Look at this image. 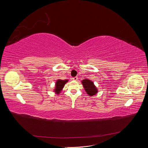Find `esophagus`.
<instances>
[{
	"instance_id": "obj_1",
	"label": "esophagus",
	"mask_w": 148,
	"mask_h": 148,
	"mask_svg": "<svg viewBox=\"0 0 148 148\" xmlns=\"http://www.w3.org/2000/svg\"><path fill=\"white\" fill-rule=\"evenodd\" d=\"M72 79H73L74 81H77V80L78 79V77H73V78H72Z\"/></svg>"
}]
</instances>
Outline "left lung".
Returning a JSON list of instances; mask_svg holds the SVG:
<instances>
[{
  "mask_svg": "<svg viewBox=\"0 0 148 148\" xmlns=\"http://www.w3.org/2000/svg\"><path fill=\"white\" fill-rule=\"evenodd\" d=\"M82 83L85 91L89 96H93L97 95V93L98 92V89L91 80L84 79L82 80Z\"/></svg>",
  "mask_w": 148,
  "mask_h": 148,
  "instance_id": "left-lung-1",
  "label": "left lung"
}]
</instances>
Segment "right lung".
I'll return each instance as SVG.
<instances>
[{"label":"right lung","instance_id":"right-lung-1","mask_svg":"<svg viewBox=\"0 0 148 148\" xmlns=\"http://www.w3.org/2000/svg\"><path fill=\"white\" fill-rule=\"evenodd\" d=\"M69 82V79H65L62 80L60 79H58L56 82V86L55 88L53 89V92H54L56 95H59V94L62 92V89H63L65 84Z\"/></svg>","mask_w":148,"mask_h":148}]
</instances>
